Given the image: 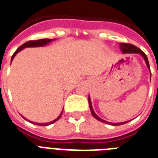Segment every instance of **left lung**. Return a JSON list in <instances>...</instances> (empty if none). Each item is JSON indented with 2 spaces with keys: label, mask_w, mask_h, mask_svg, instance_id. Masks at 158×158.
I'll list each match as a JSON object with an SVG mask.
<instances>
[{
  "label": "left lung",
  "mask_w": 158,
  "mask_h": 158,
  "mask_svg": "<svg viewBox=\"0 0 158 158\" xmlns=\"http://www.w3.org/2000/svg\"><path fill=\"white\" fill-rule=\"evenodd\" d=\"M119 46H120V49L121 50V52L123 54H138L142 56V58L144 59V62L146 63L147 65V67L149 68V70L150 71V68H149V61H148V58H147L146 54H144L142 50H140V49L137 48L136 46H133L132 44H128V43H119ZM150 79H151V71H150ZM88 102H89V106H90V109H91V112L92 114V116H94V118H95L96 120H99V121L103 122V123H105V124H111V125H121V124H126L128 122H129L130 120H128V121H124V122H120V123H110V122L106 121V120H103L101 119L100 117L96 115L94 112L93 108H92V105H91V98H90V95L88 96Z\"/></svg>",
  "instance_id": "left-lung-1"
}]
</instances>
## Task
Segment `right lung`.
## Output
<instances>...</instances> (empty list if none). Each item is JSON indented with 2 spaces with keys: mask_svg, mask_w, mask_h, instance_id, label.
I'll return each instance as SVG.
<instances>
[{
  "mask_svg": "<svg viewBox=\"0 0 158 158\" xmlns=\"http://www.w3.org/2000/svg\"><path fill=\"white\" fill-rule=\"evenodd\" d=\"M54 40H55V38H54V39H48V38H44V39H39V40H36V41H29V42H26V43H24V44H22V46H20L19 48H18V50H16L15 52H14V54L12 55L11 63H12V61H13V59H14V57L16 56V54H18V52H20L21 50H23V49L27 48V47H39V46H46V45H48L49 43H50V42H53V41H54ZM63 111H62V112L60 113V115H59V116H58V117H57L55 120H54L53 121L48 122V123H36V122L30 121V120H27V119H26L25 117H23V118L24 119H26V120H29V122H30L31 124H36V125H40V126H46V125H49V124H53V123H54V122L57 121V120H59V118L61 117V116H62V114H63Z\"/></svg>",
  "mask_w": 158,
  "mask_h": 158,
  "instance_id": "1",
  "label": "right lung"
}]
</instances>
